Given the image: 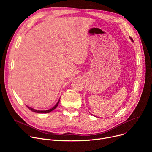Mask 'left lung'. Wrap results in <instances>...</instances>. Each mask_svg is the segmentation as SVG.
<instances>
[{
  "mask_svg": "<svg viewBox=\"0 0 152 152\" xmlns=\"http://www.w3.org/2000/svg\"><path fill=\"white\" fill-rule=\"evenodd\" d=\"M130 39H131V41H132V42H134V41H133V39H132L131 37H130Z\"/></svg>",
  "mask_w": 152,
  "mask_h": 152,
  "instance_id": "8db88e82",
  "label": "left lung"
}]
</instances>
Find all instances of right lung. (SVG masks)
Instances as JSON below:
<instances>
[{
	"label": "right lung",
	"mask_w": 152,
	"mask_h": 152,
	"mask_svg": "<svg viewBox=\"0 0 152 152\" xmlns=\"http://www.w3.org/2000/svg\"><path fill=\"white\" fill-rule=\"evenodd\" d=\"M60 102V99L58 100V101L57 102V103H56V105H55V106H53L52 108H51L50 109H49V110H36V109H34L33 108L31 107H29L28 106L26 105V107L30 110H31L32 111H33V112H36V113H49L50 112V111H52V110H53L54 109H55L57 107L58 105V103Z\"/></svg>",
	"instance_id": "1"
}]
</instances>
